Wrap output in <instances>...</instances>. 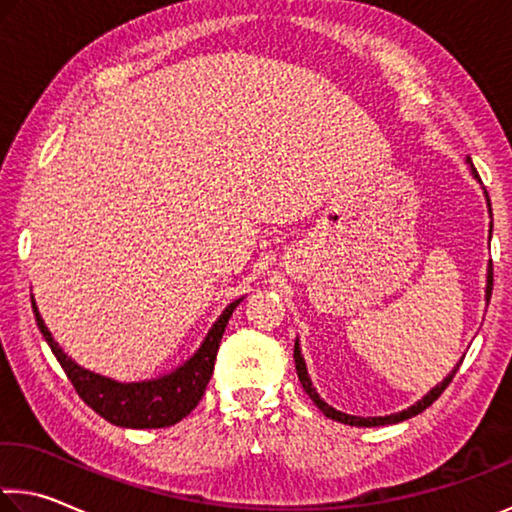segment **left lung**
<instances>
[{"label": "left lung", "instance_id": "8db88e82", "mask_svg": "<svg viewBox=\"0 0 512 512\" xmlns=\"http://www.w3.org/2000/svg\"><path fill=\"white\" fill-rule=\"evenodd\" d=\"M467 166H469V173H472V177L474 180H478L481 182V177H478V173H476V168H474V164H472V159L467 157ZM483 193H485V202H488V214H490V218H492V205H490V196H488V191L483 189ZM490 237H492V223H490ZM490 296H492V262L488 264V275H485V305L490 303ZM462 358H465V355H462ZM462 358H460V362L456 364V367H453V371L449 373V376H446L442 383H437L431 392L428 394H424L421 396V399L417 401V403H412L410 408H405V410H401V412H392V415H385V417H358V415H346V412H342V410H337V408H332L330 403H326L319 396V392H316L314 389V385H312V378H310V373H307V364H305V358H303V353H300V342H298V337H296V344H294V362H296V371H298V380L300 383H303V389L307 392V396H310V399L316 403V408H319L323 415L326 417H330V419H335V421H339V424H348V426H360V428H373V426H387V424H399V421H405V419H410V417H415V415H419V412H424L428 405L431 403H435L437 399H440V394L444 392L446 387H449V383L453 380V376H456V371H458V367L462 364Z\"/></svg>", "mask_w": 512, "mask_h": 512}]
</instances>
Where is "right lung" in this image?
<instances>
[{
  "instance_id": "right-lung-1",
  "label": "right lung",
  "mask_w": 512,
  "mask_h": 512,
  "mask_svg": "<svg viewBox=\"0 0 512 512\" xmlns=\"http://www.w3.org/2000/svg\"><path fill=\"white\" fill-rule=\"evenodd\" d=\"M241 300L243 296L234 298L225 307L221 316L212 323V328L207 330L200 346L180 367L161 373L157 378L134 380V383H120V380L102 376V373L77 364L52 337L50 328L45 326L34 296H31V305H34L36 323L43 332L47 346L52 348L56 360H59L70 383L75 385L77 394L84 399L88 408H93L109 424L120 428H166L189 415L202 399V394H205L209 378L214 373L216 353L218 346H221L225 326Z\"/></svg>"
}]
</instances>
